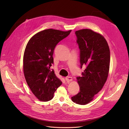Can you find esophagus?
Listing matches in <instances>:
<instances>
[{
  "instance_id": "1",
  "label": "esophagus",
  "mask_w": 129,
  "mask_h": 129,
  "mask_svg": "<svg viewBox=\"0 0 129 129\" xmlns=\"http://www.w3.org/2000/svg\"><path fill=\"white\" fill-rule=\"evenodd\" d=\"M65 80L67 82H69V81H71L72 80V78L70 77H66L65 78Z\"/></svg>"
}]
</instances>
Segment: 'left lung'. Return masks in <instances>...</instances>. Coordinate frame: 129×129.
Listing matches in <instances>:
<instances>
[{
    "instance_id": "obj_1",
    "label": "left lung",
    "mask_w": 129,
    "mask_h": 129,
    "mask_svg": "<svg viewBox=\"0 0 129 129\" xmlns=\"http://www.w3.org/2000/svg\"><path fill=\"white\" fill-rule=\"evenodd\" d=\"M80 49V67L86 66L81 77H77L79 92L71 97L79 105L92 101L106 83L109 71L110 53L108 43L101 34L89 29L75 32Z\"/></svg>"
}]
</instances>
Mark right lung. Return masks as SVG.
I'll list each match as a JSON object with an SVG mask.
<instances>
[{
    "label": "right lung",
    "mask_w": 129,
    "mask_h": 129,
    "mask_svg": "<svg viewBox=\"0 0 129 129\" xmlns=\"http://www.w3.org/2000/svg\"><path fill=\"white\" fill-rule=\"evenodd\" d=\"M71 31L45 29L33 36L26 45L23 56L24 77L33 94L41 101L51 100L62 84L50 68L53 64L55 47Z\"/></svg>",
    "instance_id": "add662e5"
}]
</instances>
